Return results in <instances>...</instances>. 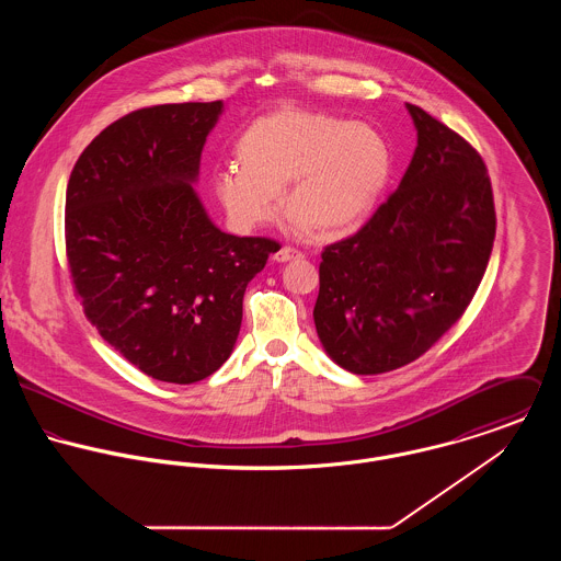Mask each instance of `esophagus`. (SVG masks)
I'll list each match as a JSON object with an SVG mask.
<instances>
[{
	"label": "esophagus",
	"mask_w": 561,
	"mask_h": 561,
	"mask_svg": "<svg viewBox=\"0 0 561 561\" xmlns=\"http://www.w3.org/2000/svg\"><path fill=\"white\" fill-rule=\"evenodd\" d=\"M300 256H302V252L291 248V245H283L278 252H274V261H278V263H285V261H291V259H300Z\"/></svg>",
	"instance_id": "obj_1"
}]
</instances>
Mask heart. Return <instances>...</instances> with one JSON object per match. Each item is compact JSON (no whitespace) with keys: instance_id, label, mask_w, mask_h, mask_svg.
<instances>
[{"instance_id":"1","label":"heart","mask_w":561,"mask_h":561,"mask_svg":"<svg viewBox=\"0 0 561 561\" xmlns=\"http://www.w3.org/2000/svg\"><path fill=\"white\" fill-rule=\"evenodd\" d=\"M240 168L216 174V196L240 229L265 225L276 196L289 220L316 240L358 231L376 211L393 170L382 131L343 116L278 110L238 138Z\"/></svg>"}]
</instances>
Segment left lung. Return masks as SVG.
<instances>
[{
    "mask_svg": "<svg viewBox=\"0 0 561 561\" xmlns=\"http://www.w3.org/2000/svg\"><path fill=\"white\" fill-rule=\"evenodd\" d=\"M405 107L416 149L400 187L360 231L321 252L316 328L325 354L358 376L416 360L462 318L496 231L480 153L425 110Z\"/></svg>",
    "mask_w": 561,
    "mask_h": 561,
    "instance_id": "left-lung-1",
    "label": "left lung"
}]
</instances>
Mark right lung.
<instances>
[{
    "mask_svg": "<svg viewBox=\"0 0 561 561\" xmlns=\"http://www.w3.org/2000/svg\"><path fill=\"white\" fill-rule=\"evenodd\" d=\"M222 101L136 110L105 127L67 187L76 296L99 334L142 374L198 382L231 356L248 283L278 243L236 238L192 183Z\"/></svg>",
    "mask_w": 561,
    "mask_h": 561,
    "instance_id": "1",
    "label": "right lung"
}]
</instances>
